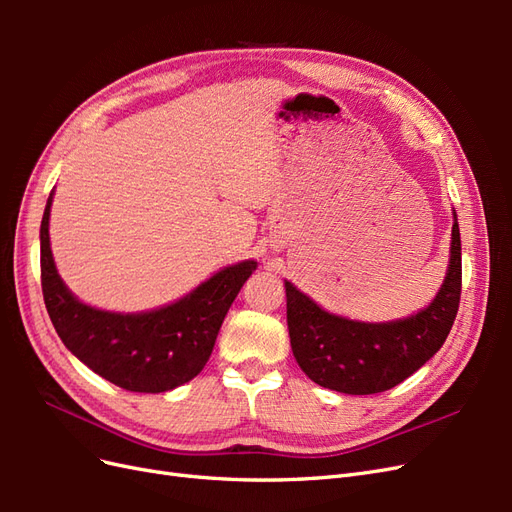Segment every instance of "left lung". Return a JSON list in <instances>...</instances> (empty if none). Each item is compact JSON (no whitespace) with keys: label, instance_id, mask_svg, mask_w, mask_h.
<instances>
[{"label":"left lung","instance_id":"8db88e82","mask_svg":"<svg viewBox=\"0 0 512 512\" xmlns=\"http://www.w3.org/2000/svg\"><path fill=\"white\" fill-rule=\"evenodd\" d=\"M286 286V318L292 354L309 380L346 395L389 391L421 369L446 342L459 309L461 237L453 211L451 258L444 282L427 307L391 322L335 316Z\"/></svg>","mask_w":512,"mask_h":512}]
</instances>
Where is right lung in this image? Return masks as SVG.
I'll return each mask as SVG.
<instances>
[{
  "instance_id": "right-lung-1",
  "label": "right lung",
  "mask_w": 512,
  "mask_h": 512,
  "mask_svg": "<svg viewBox=\"0 0 512 512\" xmlns=\"http://www.w3.org/2000/svg\"><path fill=\"white\" fill-rule=\"evenodd\" d=\"M53 192L40 224L46 312L64 346L104 380L134 393H164L203 371L222 322L256 260L224 267L179 301L138 314L106 312L79 301L61 280L49 239Z\"/></svg>"
}]
</instances>
